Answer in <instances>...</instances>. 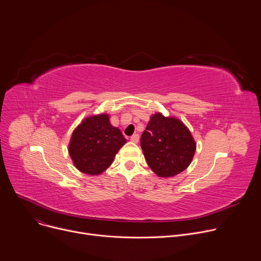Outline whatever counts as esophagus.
I'll list each match as a JSON object with an SVG mask.
<instances>
[{
  "label": "esophagus",
  "instance_id": "1",
  "mask_svg": "<svg viewBox=\"0 0 261 261\" xmlns=\"http://www.w3.org/2000/svg\"><path fill=\"white\" fill-rule=\"evenodd\" d=\"M138 139H139V135L138 134H133L131 137H130V140L132 141V143H138Z\"/></svg>",
  "mask_w": 261,
  "mask_h": 261
}]
</instances>
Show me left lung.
I'll list each match as a JSON object with an SVG mask.
<instances>
[{
    "label": "left lung",
    "instance_id": "1",
    "mask_svg": "<svg viewBox=\"0 0 261 261\" xmlns=\"http://www.w3.org/2000/svg\"><path fill=\"white\" fill-rule=\"evenodd\" d=\"M140 146L151 170L165 178L183 172L196 152V143L185 125L161 113L151 117L141 134Z\"/></svg>",
    "mask_w": 261,
    "mask_h": 261
}]
</instances>
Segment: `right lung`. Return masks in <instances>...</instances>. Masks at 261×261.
I'll use <instances>...</instances> for the list:
<instances>
[{"label":"right lung","mask_w":261,"mask_h":261,"mask_svg":"<svg viewBox=\"0 0 261 261\" xmlns=\"http://www.w3.org/2000/svg\"><path fill=\"white\" fill-rule=\"evenodd\" d=\"M126 144L120 129L110 125L107 114L93 115L73 132L68 153L82 173L99 175L112 163L115 154Z\"/></svg>","instance_id":"add662e5"}]
</instances>
